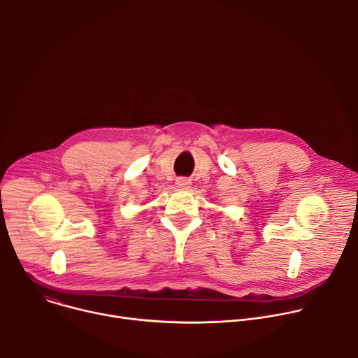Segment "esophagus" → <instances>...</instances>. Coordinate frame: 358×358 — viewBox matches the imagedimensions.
<instances>
[{
	"mask_svg": "<svg viewBox=\"0 0 358 358\" xmlns=\"http://www.w3.org/2000/svg\"><path fill=\"white\" fill-rule=\"evenodd\" d=\"M176 184H177L178 188H189L191 181L188 178H185V177H180V178L176 180Z\"/></svg>",
	"mask_w": 358,
	"mask_h": 358,
	"instance_id": "34e87169",
	"label": "esophagus"
}]
</instances>
